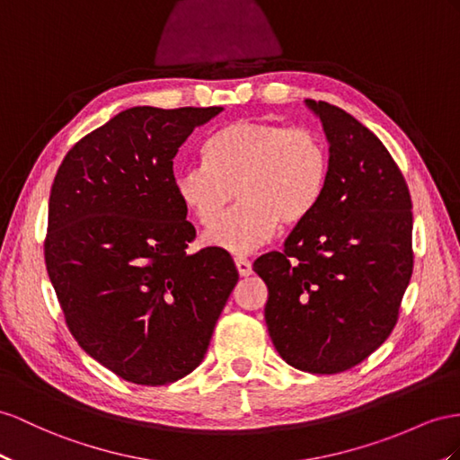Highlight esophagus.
<instances>
[{"mask_svg":"<svg viewBox=\"0 0 460 460\" xmlns=\"http://www.w3.org/2000/svg\"><path fill=\"white\" fill-rule=\"evenodd\" d=\"M234 266H237L239 274H241L243 278H246V276H251V274H252V264H251L249 258H244V256H234Z\"/></svg>","mask_w":460,"mask_h":460,"instance_id":"1","label":"esophagus"}]
</instances>
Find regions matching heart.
I'll return each mask as SVG.
<instances>
[{"label": "heart", "mask_w": 460, "mask_h": 460, "mask_svg": "<svg viewBox=\"0 0 460 460\" xmlns=\"http://www.w3.org/2000/svg\"><path fill=\"white\" fill-rule=\"evenodd\" d=\"M206 164L172 174L174 196L199 226L204 241L229 252H249L276 237L279 226H299L324 196L331 174L326 139L311 128L237 120L208 139Z\"/></svg>", "instance_id": "heart-1"}]
</instances>
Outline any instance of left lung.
<instances>
[{
	"label": "left lung",
	"instance_id": "left-lung-1",
	"mask_svg": "<svg viewBox=\"0 0 460 460\" xmlns=\"http://www.w3.org/2000/svg\"><path fill=\"white\" fill-rule=\"evenodd\" d=\"M305 104L328 139L326 190L284 251L261 256L252 270L268 286L264 319L281 359L332 375L393 332L414 266L411 199L369 128L324 101Z\"/></svg>",
	"mask_w": 460,
	"mask_h": 460
}]
</instances>
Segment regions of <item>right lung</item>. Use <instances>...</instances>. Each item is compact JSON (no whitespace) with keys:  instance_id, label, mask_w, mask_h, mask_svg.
<instances>
[{"instance_id":"obj_1","label":"right lung","mask_w":460,"mask_h":460,"mask_svg":"<svg viewBox=\"0 0 460 460\" xmlns=\"http://www.w3.org/2000/svg\"><path fill=\"white\" fill-rule=\"evenodd\" d=\"M221 111L128 109L56 172L46 270L77 344L129 383L192 373L237 286L227 251L186 252L196 229L172 188L179 147Z\"/></svg>"}]
</instances>
